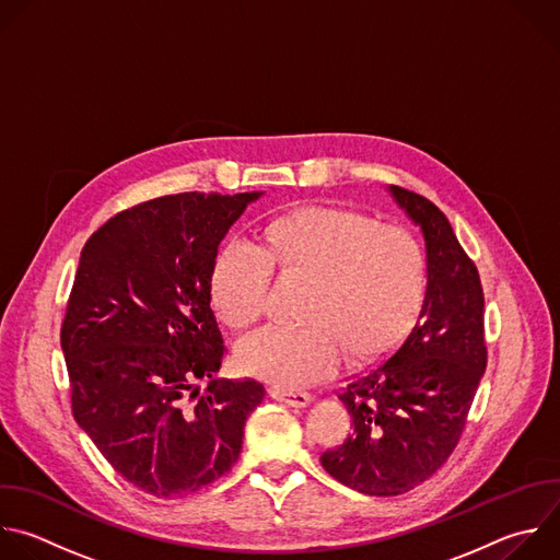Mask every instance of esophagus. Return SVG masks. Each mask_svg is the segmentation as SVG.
Masks as SVG:
<instances>
[{"instance_id": "esophagus-1", "label": "esophagus", "mask_w": 560, "mask_h": 560, "mask_svg": "<svg viewBox=\"0 0 560 560\" xmlns=\"http://www.w3.org/2000/svg\"><path fill=\"white\" fill-rule=\"evenodd\" d=\"M268 394H270V398L285 402L290 407H305L312 400V396L305 392H292V389H283V387H270Z\"/></svg>"}]
</instances>
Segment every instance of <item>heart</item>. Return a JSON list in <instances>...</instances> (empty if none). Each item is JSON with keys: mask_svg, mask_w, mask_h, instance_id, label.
I'll return each instance as SVG.
<instances>
[{"mask_svg": "<svg viewBox=\"0 0 560 560\" xmlns=\"http://www.w3.org/2000/svg\"><path fill=\"white\" fill-rule=\"evenodd\" d=\"M270 272L307 279L296 327H264L242 340L246 374L299 389L327 378L340 360L364 364L389 353L416 325L427 296L420 242L402 226L340 207H301L264 224L257 248L224 246L211 296L233 329L257 323Z\"/></svg>", "mask_w": 560, "mask_h": 560, "instance_id": "obj_1", "label": "heart"}]
</instances>
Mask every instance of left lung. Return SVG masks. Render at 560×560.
<instances>
[{
	"label": "left lung",
	"mask_w": 560,
	"mask_h": 560,
	"mask_svg": "<svg viewBox=\"0 0 560 560\" xmlns=\"http://www.w3.org/2000/svg\"><path fill=\"white\" fill-rule=\"evenodd\" d=\"M427 242V296L413 329L338 392L351 433L320 455L340 483L374 497L409 492L455 451L488 362L483 288L446 215L392 186Z\"/></svg>",
	"instance_id": "left-lung-1"
}]
</instances>
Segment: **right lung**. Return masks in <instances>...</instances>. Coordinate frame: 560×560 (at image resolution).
Instances as JSON below:
<instances>
[{"instance_id": "add662e5", "label": "right lung", "mask_w": 560, "mask_h": 560, "mask_svg": "<svg viewBox=\"0 0 560 560\" xmlns=\"http://www.w3.org/2000/svg\"><path fill=\"white\" fill-rule=\"evenodd\" d=\"M261 194H177L109 218L83 246L61 325L72 416L109 466L158 499L233 468L264 385L213 381L220 244ZM209 377L200 393L195 383Z\"/></svg>"}]
</instances>
